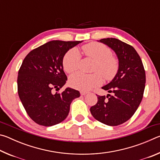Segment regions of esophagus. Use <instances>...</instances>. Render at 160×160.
Instances as JSON below:
<instances>
[{
	"mask_svg": "<svg viewBox=\"0 0 160 160\" xmlns=\"http://www.w3.org/2000/svg\"><path fill=\"white\" fill-rule=\"evenodd\" d=\"M88 94V92H83V91H81L80 92V94L81 95H85V94Z\"/></svg>",
	"mask_w": 160,
	"mask_h": 160,
	"instance_id": "esophagus-1",
	"label": "esophagus"
}]
</instances>
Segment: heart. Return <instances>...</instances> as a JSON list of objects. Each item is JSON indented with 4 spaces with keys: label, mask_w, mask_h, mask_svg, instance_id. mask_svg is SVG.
<instances>
[{
    "label": "heart",
    "mask_w": 160,
    "mask_h": 160,
    "mask_svg": "<svg viewBox=\"0 0 160 160\" xmlns=\"http://www.w3.org/2000/svg\"><path fill=\"white\" fill-rule=\"evenodd\" d=\"M85 55L95 61L92 70L94 73L85 74L78 72L69 78L70 86L81 91H88L101 85L103 78L112 80L118 71V60L112 56L110 48L98 42H91L82 47ZM81 55L77 48H72L65 54L62 61L63 68L68 73H72L79 69Z\"/></svg>",
    "instance_id": "1"
}]
</instances>
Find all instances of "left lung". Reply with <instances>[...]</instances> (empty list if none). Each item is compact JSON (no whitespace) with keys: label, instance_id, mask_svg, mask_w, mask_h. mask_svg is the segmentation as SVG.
I'll use <instances>...</instances> for the list:
<instances>
[{"label":"left lung","instance_id":"left-lung-1","mask_svg":"<svg viewBox=\"0 0 160 160\" xmlns=\"http://www.w3.org/2000/svg\"><path fill=\"white\" fill-rule=\"evenodd\" d=\"M99 42L114 51L119 68L116 77L102 88L113 95H97L98 101L90 108V112L99 122L118 126L132 117L142 101L145 71L141 58L132 46L115 38L102 39Z\"/></svg>","mask_w":160,"mask_h":160}]
</instances>
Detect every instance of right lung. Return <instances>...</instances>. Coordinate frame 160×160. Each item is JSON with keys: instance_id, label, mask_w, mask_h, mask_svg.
Wrapping results in <instances>:
<instances>
[{"instance_id": "obj_1", "label": "right lung", "mask_w": 160, "mask_h": 160, "mask_svg": "<svg viewBox=\"0 0 160 160\" xmlns=\"http://www.w3.org/2000/svg\"><path fill=\"white\" fill-rule=\"evenodd\" d=\"M82 42L53 40L31 51L24 59L18 76V92L24 108L35 123L51 126L68 115L72 100L79 91L68 88L58 91L66 82L63 58L70 48Z\"/></svg>"}]
</instances>
